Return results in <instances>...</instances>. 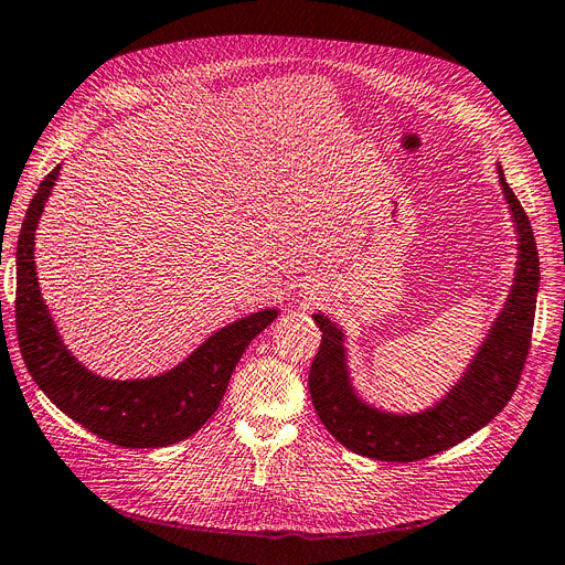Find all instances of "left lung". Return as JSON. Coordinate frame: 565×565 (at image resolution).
<instances>
[{"label":"left lung","instance_id":"left-lung-1","mask_svg":"<svg viewBox=\"0 0 565 565\" xmlns=\"http://www.w3.org/2000/svg\"><path fill=\"white\" fill-rule=\"evenodd\" d=\"M497 173L518 241L511 291L468 367L439 401L415 413L374 406L353 384L345 331L327 315H312L320 324L322 343L310 367V396L331 437L351 451L388 462L429 458L489 425L511 401L530 351L540 291V255L527 214L505 183L501 164H497Z\"/></svg>","mask_w":565,"mask_h":565}]
</instances>
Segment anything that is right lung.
Instances as JSON below:
<instances>
[{
  "mask_svg": "<svg viewBox=\"0 0 565 565\" xmlns=\"http://www.w3.org/2000/svg\"><path fill=\"white\" fill-rule=\"evenodd\" d=\"M56 164L31 200L17 248V331L23 363L56 408L99 439L124 448H159L191 437L220 408L243 351L265 331L277 308L250 312L214 331L198 349L154 377L109 380L78 363L42 300L35 231L60 179Z\"/></svg>",
  "mask_w": 565,
  "mask_h": 565,
  "instance_id": "right-lung-1",
  "label": "right lung"
}]
</instances>
